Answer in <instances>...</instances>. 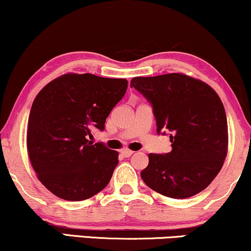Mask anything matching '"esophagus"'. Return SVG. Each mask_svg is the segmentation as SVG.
<instances>
[{"label":"esophagus","mask_w":251,"mask_h":251,"mask_svg":"<svg viewBox=\"0 0 251 251\" xmlns=\"http://www.w3.org/2000/svg\"><path fill=\"white\" fill-rule=\"evenodd\" d=\"M132 153H134V151H131V150H129V149H123L122 151H121V154H122L123 157H126V158L130 157Z\"/></svg>","instance_id":"esophagus-1"}]
</instances>
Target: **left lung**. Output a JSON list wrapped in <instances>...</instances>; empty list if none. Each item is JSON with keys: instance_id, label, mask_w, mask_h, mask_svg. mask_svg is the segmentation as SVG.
<instances>
[{"instance_id": "obj_1", "label": "left lung", "mask_w": 251, "mask_h": 251, "mask_svg": "<svg viewBox=\"0 0 251 251\" xmlns=\"http://www.w3.org/2000/svg\"><path fill=\"white\" fill-rule=\"evenodd\" d=\"M130 87L152 106L157 132H171L172 150L149 154V164L141 172L143 181L173 199L205 190L220 172L228 150L227 117L216 92L182 73L136 76Z\"/></svg>"}]
</instances>
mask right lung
<instances>
[{
  "label": "right lung",
  "mask_w": 251,
  "mask_h": 251,
  "mask_svg": "<svg viewBox=\"0 0 251 251\" xmlns=\"http://www.w3.org/2000/svg\"><path fill=\"white\" fill-rule=\"evenodd\" d=\"M126 88V79L67 73L37 94L27 122V154L39 181L54 196L85 200L110 181L119 152L87 136L94 128L103 130Z\"/></svg>",
  "instance_id": "right-lung-1"
}]
</instances>
